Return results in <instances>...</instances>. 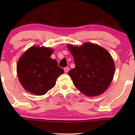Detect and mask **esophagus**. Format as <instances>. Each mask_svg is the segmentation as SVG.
<instances>
[{
	"instance_id": "34e87169",
	"label": "esophagus",
	"mask_w": 135,
	"mask_h": 135,
	"mask_svg": "<svg viewBox=\"0 0 135 135\" xmlns=\"http://www.w3.org/2000/svg\"><path fill=\"white\" fill-rule=\"evenodd\" d=\"M69 67H67V66H66V67L64 68V72H65V73H67L68 72H69Z\"/></svg>"
}]
</instances>
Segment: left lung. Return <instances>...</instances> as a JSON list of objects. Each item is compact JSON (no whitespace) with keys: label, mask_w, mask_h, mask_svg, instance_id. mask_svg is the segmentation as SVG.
<instances>
[{"label":"left lung","mask_w":135,"mask_h":135,"mask_svg":"<svg viewBox=\"0 0 135 135\" xmlns=\"http://www.w3.org/2000/svg\"><path fill=\"white\" fill-rule=\"evenodd\" d=\"M75 67L69 71L74 86L88 97L100 95L112 83L115 65L106 49L86 42L79 46L68 45Z\"/></svg>","instance_id":"1"}]
</instances>
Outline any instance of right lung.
Returning <instances> with one entry per match:
<instances>
[{
	"mask_svg": "<svg viewBox=\"0 0 135 135\" xmlns=\"http://www.w3.org/2000/svg\"><path fill=\"white\" fill-rule=\"evenodd\" d=\"M53 50L32 46L23 53L17 63V74L21 85L28 92L44 95L55 86L64 70L56 60L51 58Z\"/></svg>",
	"mask_w": 135,
	"mask_h": 135,
	"instance_id": "right-lung-1",
	"label": "right lung"
}]
</instances>
